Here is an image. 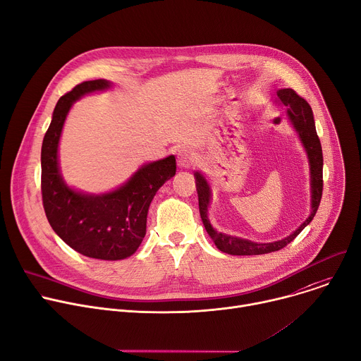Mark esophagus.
I'll use <instances>...</instances> for the list:
<instances>
[{"label":"esophagus","instance_id":"esophagus-1","mask_svg":"<svg viewBox=\"0 0 361 361\" xmlns=\"http://www.w3.org/2000/svg\"><path fill=\"white\" fill-rule=\"evenodd\" d=\"M177 162H178L180 169L187 170L195 162V157H194L192 151H190L188 148H181L177 154Z\"/></svg>","mask_w":361,"mask_h":361}]
</instances>
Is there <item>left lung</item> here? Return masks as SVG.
Returning <instances> with one entry per match:
<instances>
[{"label": "left lung", "instance_id": "8db88e82", "mask_svg": "<svg viewBox=\"0 0 361 361\" xmlns=\"http://www.w3.org/2000/svg\"><path fill=\"white\" fill-rule=\"evenodd\" d=\"M279 101L282 105L286 108L288 118L290 123L293 125L297 134L300 135V140L307 151L308 155V162H310V171H311V214L308 219L295 231L290 233L288 238L271 243H256L247 239L236 238V236H228L221 232H217L213 228V226L209 221L207 217V209L210 204L212 199V192L210 187L206 181V178L200 174L195 173V187H197V194H199V209H200V216L203 220V224L206 227V231L214 245L217 246L219 250L228 253V255H238V256H245V255H265L271 252L281 250L285 247L288 243H290L295 238H297L307 224L311 223L314 219L321 197H322V148L319 138L317 135V129H315V122H314V115L310 104L301 97L293 89H281L278 93Z\"/></svg>", "mask_w": 361, "mask_h": 361}]
</instances>
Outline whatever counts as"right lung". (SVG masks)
I'll return each instance as SVG.
<instances>
[{
  "label": "right lung",
  "instance_id": "add662e5",
  "mask_svg": "<svg viewBox=\"0 0 361 361\" xmlns=\"http://www.w3.org/2000/svg\"><path fill=\"white\" fill-rule=\"evenodd\" d=\"M109 86L104 79L87 80L59 99L42 145V195L47 220L64 243L87 257L119 260L140 247L149 204L177 166L174 155L149 162L119 188L97 195L75 191L63 181L57 161L63 123L79 97Z\"/></svg>",
  "mask_w": 361,
  "mask_h": 361
}]
</instances>
